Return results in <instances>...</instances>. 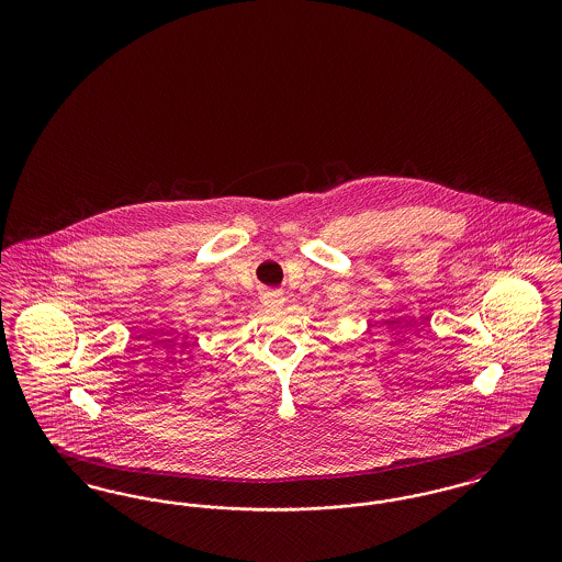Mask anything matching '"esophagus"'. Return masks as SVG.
Returning a JSON list of instances; mask_svg holds the SVG:
<instances>
[{
    "mask_svg": "<svg viewBox=\"0 0 562 562\" xmlns=\"http://www.w3.org/2000/svg\"><path fill=\"white\" fill-rule=\"evenodd\" d=\"M261 299H263L266 307H280L286 301V296L280 293V291H268Z\"/></svg>",
    "mask_w": 562,
    "mask_h": 562,
    "instance_id": "obj_1",
    "label": "esophagus"
}]
</instances>
